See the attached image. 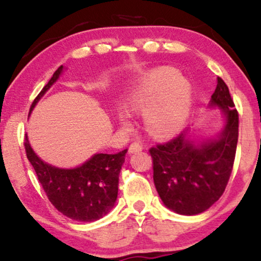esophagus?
<instances>
[{
  "mask_svg": "<svg viewBox=\"0 0 261 261\" xmlns=\"http://www.w3.org/2000/svg\"><path fill=\"white\" fill-rule=\"evenodd\" d=\"M144 149V146H142L140 142H133V144H130L129 148H128V152L129 153H137V152H140Z\"/></svg>",
  "mask_w": 261,
  "mask_h": 261,
  "instance_id": "1",
  "label": "esophagus"
}]
</instances>
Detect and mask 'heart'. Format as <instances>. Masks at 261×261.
Segmentation results:
<instances>
[{
	"label": "heart",
	"mask_w": 261,
	"mask_h": 261,
	"mask_svg": "<svg viewBox=\"0 0 261 261\" xmlns=\"http://www.w3.org/2000/svg\"><path fill=\"white\" fill-rule=\"evenodd\" d=\"M122 108L128 113L142 110L146 129L155 137H169L187 122L191 109L190 88L177 70L159 67L127 89ZM124 112L119 113V120L126 124Z\"/></svg>",
	"instance_id": "1"
}]
</instances>
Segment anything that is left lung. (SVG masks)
Here are the masks:
<instances>
[{
    "label": "left lung",
    "instance_id": "8db88e82",
    "mask_svg": "<svg viewBox=\"0 0 261 261\" xmlns=\"http://www.w3.org/2000/svg\"><path fill=\"white\" fill-rule=\"evenodd\" d=\"M209 107L222 110L226 119L217 138L197 144L184 132L149 149L156 191L164 204L180 215H197L219 201L233 170L239 114L222 78L217 77Z\"/></svg>",
    "mask_w": 261,
    "mask_h": 261
}]
</instances>
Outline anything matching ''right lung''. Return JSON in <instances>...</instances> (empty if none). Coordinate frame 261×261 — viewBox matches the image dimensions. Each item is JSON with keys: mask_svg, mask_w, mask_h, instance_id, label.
Listing matches in <instances>:
<instances>
[{"mask_svg": "<svg viewBox=\"0 0 261 261\" xmlns=\"http://www.w3.org/2000/svg\"><path fill=\"white\" fill-rule=\"evenodd\" d=\"M62 72L63 65L58 67L35 97L30 112L56 83ZM24 148L46 196L63 215L78 222H92L102 219L115 205L119 174L127 149L115 154L97 153L74 169H59L42 162L35 154L27 135L24 138Z\"/></svg>", "mask_w": 261, "mask_h": 261, "instance_id": "right-lung-1", "label": "right lung"}]
</instances>
